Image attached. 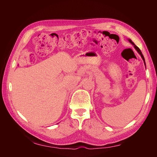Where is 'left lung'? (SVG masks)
<instances>
[{"label":"left lung","instance_id":"8db88e82","mask_svg":"<svg viewBox=\"0 0 157 157\" xmlns=\"http://www.w3.org/2000/svg\"><path fill=\"white\" fill-rule=\"evenodd\" d=\"M128 41H129L130 43L132 44V45H134V48H135V49L137 51V52H138V53L141 55V58H142V59H143V60L144 61V63H145V59H144V56H143V54H142V53H141V50H140V49L138 48V47H137L134 42H133L132 40H131V39H128Z\"/></svg>","mask_w":157,"mask_h":157}]
</instances>
